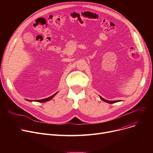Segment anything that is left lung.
I'll list each match as a JSON object with an SVG mask.
<instances>
[{"instance_id": "1", "label": "left lung", "mask_w": 153, "mask_h": 153, "mask_svg": "<svg viewBox=\"0 0 153 153\" xmlns=\"http://www.w3.org/2000/svg\"><path fill=\"white\" fill-rule=\"evenodd\" d=\"M100 97V99L103 100V101H104V102H107V103H116V102H120V101H121V100H113V101H110V100H105V99H103V98H102V97Z\"/></svg>"}]
</instances>
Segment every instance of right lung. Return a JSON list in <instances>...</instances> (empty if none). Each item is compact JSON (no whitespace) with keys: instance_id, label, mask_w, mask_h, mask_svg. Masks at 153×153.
Instances as JSON below:
<instances>
[{"instance_id":"1","label":"right lung","mask_w":153,"mask_h":153,"mask_svg":"<svg viewBox=\"0 0 153 153\" xmlns=\"http://www.w3.org/2000/svg\"><path fill=\"white\" fill-rule=\"evenodd\" d=\"M58 92H56V94H54V95H53L52 96H51V97H48L46 99H42V100H28V99H26V100L27 101H30V102H33V101H35V102H48L51 99H52L54 96L56 95V94H57Z\"/></svg>"}]
</instances>
